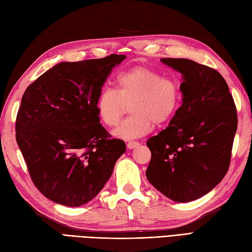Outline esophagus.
Masks as SVG:
<instances>
[{"label": "esophagus", "mask_w": 252, "mask_h": 252, "mask_svg": "<svg viewBox=\"0 0 252 252\" xmlns=\"http://www.w3.org/2000/svg\"><path fill=\"white\" fill-rule=\"evenodd\" d=\"M140 145V143L139 142H128L127 143V148L128 149H132V148H134V147H137V146H139Z\"/></svg>", "instance_id": "1"}]
</instances>
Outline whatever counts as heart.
<instances>
[{"mask_svg": "<svg viewBox=\"0 0 252 252\" xmlns=\"http://www.w3.org/2000/svg\"><path fill=\"white\" fill-rule=\"evenodd\" d=\"M178 80L163 77L147 66H134L119 75L117 91L104 88L97 95L96 112L106 126H117L130 105L132 113L113 131L120 139H135L148 133L154 123L162 125L171 120L180 106Z\"/></svg>", "mask_w": 252, "mask_h": 252, "instance_id": "b5f03b06", "label": "heart"}]
</instances>
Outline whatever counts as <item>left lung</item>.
<instances>
[{"label":"left lung","mask_w":252,"mask_h":252,"mask_svg":"<svg viewBox=\"0 0 252 252\" xmlns=\"http://www.w3.org/2000/svg\"><path fill=\"white\" fill-rule=\"evenodd\" d=\"M182 75L181 106L168 126L149 138L148 181L177 202L198 199L228 172L237 128L226 80L214 69L187 58H162Z\"/></svg>","instance_id":"obj_1"}]
</instances>
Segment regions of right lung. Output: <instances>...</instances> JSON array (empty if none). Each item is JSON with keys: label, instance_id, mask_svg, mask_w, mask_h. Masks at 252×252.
<instances>
[{"label": "right lung", "instance_id": "right-lung-1", "mask_svg": "<svg viewBox=\"0 0 252 252\" xmlns=\"http://www.w3.org/2000/svg\"><path fill=\"white\" fill-rule=\"evenodd\" d=\"M115 55L57 63L27 87L16 121V139L33 185L46 198L80 207L96 196L126 152L99 124L96 98Z\"/></svg>", "mask_w": 252, "mask_h": 252}]
</instances>
